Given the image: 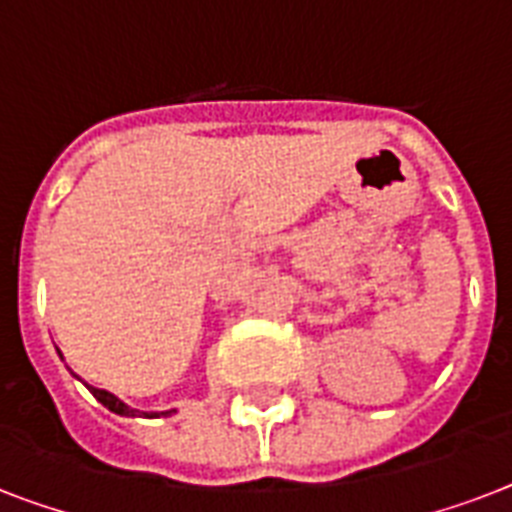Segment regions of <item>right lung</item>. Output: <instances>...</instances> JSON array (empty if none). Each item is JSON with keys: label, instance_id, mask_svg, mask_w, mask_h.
<instances>
[{"label": "right lung", "instance_id": "obj_1", "mask_svg": "<svg viewBox=\"0 0 512 512\" xmlns=\"http://www.w3.org/2000/svg\"><path fill=\"white\" fill-rule=\"evenodd\" d=\"M87 388H90V385H87ZM90 393L95 398H98L100 404L103 406H108V409H111V412H116V414H127V417H135V409H130V406L124 404V401H119V398L114 396V393H108V390H100V388H90ZM164 417H170L172 412H162ZM148 417H159V412H154V414H148Z\"/></svg>", "mask_w": 512, "mask_h": 512}]
</instances>
